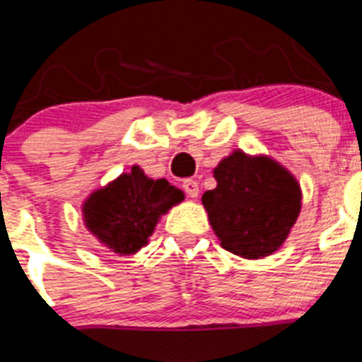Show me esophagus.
Listing matches in <instances>:
<instances>
[{"label": "esophagus", "instance_id": "34e87169", "mask_svg": "<svg viewBox=\"0 0 362 362\" xmlns=\"http://www.w3.org/2000/svg\"><path fill=\"white\" fill-rule=\"evenodd\" d=\"M183 190L187 192L188 197L194 199V197L199 196V183H197L196 179H187V181L183 183Z\"/></svg>", "mask_w": 362, "mask_h": 362}]
</instances>
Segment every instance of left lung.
Wrapping results in <instances>:
<instances>
[{
    "instance_id": "8db88e82",
    "label": "left lung",
    "mask_w": 362,
    "mask_h": 362,
    "mask_svg": "<svg viewBox=\"0 0 362 362\" xmlns=\"http://www.w3.org/2000/svg\"><path fill=\"white\" fill-rule=\"evenodd\" d=\"M217 187L201 201L221 246L245 259H263L283 246L300 212V187L268 156L233 150L214 168Z\"/></svg>"
}]
</instances>
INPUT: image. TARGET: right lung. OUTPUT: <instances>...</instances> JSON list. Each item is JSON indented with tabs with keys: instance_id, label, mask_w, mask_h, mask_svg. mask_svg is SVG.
<instances>
[{
	"instance_id": "obj_1",
	"label": "right lung",
	"mask_w": 362,
	"mask_h": 362,
	"mask_svg": "<svg viewBox=\"0 0 362 362\" xmlns=\"http://www.w3.org/2000/svg\"><path fill=\"white\" fill-rule=\"evenodd\" d=\"M183 199V192L166 179L148 177L134 165L130 172L86 197L81 206L83 223L108 250L130 255L148 245L161 216Z\"/></svg>"
}]
</instances>
